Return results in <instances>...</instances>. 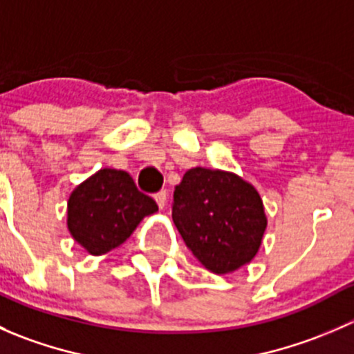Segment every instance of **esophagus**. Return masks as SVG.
I'll list each match as a JSON object with an SVG mask.
<instances>
[{
	"instance_id": "obj_1",
	"label": "esophagus",
	"mask_w": 354,
	"mask_h": 354,
	"mask_svg": "<svg viewBox=\"0 0 354 354\" xmlns=\"http://www.w3.org/2000/svg\"><path fill=\"white\" fill-rule=\"evenodd\" d=\"M156 202L157 205H159V209H164V207H166V202H167L166 190H160L159 194H156Z\"/></svg>"
}]
</instances>
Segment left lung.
Wrapping results in <instances>:
<instances>
[{
  "mask_svg": "<svg viewBox=\"0 0 354 354\" xmlns=\"http://www.w3.org/2000/svg\"><path fill=\"white\" fill-rule=\"evenodd\" d=\"M173 221L198 262L227 274L252 262L267 217L259 192L234 173L194 167L174 188Z\"/></svg>",
  "mask_w": 354,
  "mask_h": 354,
  "instance_id": "8db88e82",
  "label": "left lung"
}]
</instances>
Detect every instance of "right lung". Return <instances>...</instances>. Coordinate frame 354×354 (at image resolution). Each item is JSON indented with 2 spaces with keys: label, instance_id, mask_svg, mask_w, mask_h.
I'll use <instances>...</instances> for the list:
<instances>
[{
  "label": "right lung",
  "instance_id": "add662e5",
  "mask_svg": "<svg viewBox=\"0 0 354 354\" xmlns=\"http://www.w3.org/2000/svg\"><path fill=\"white\" fill-rule=\"evenodd\" d=\"M156 210L154 198L138 192L127 171L104 167L71 192L66 223L78 245L102 255L124 243Z\"/></svg>",
  "mask_w": 354,
  "mask_h": 354
}]
</instances>
